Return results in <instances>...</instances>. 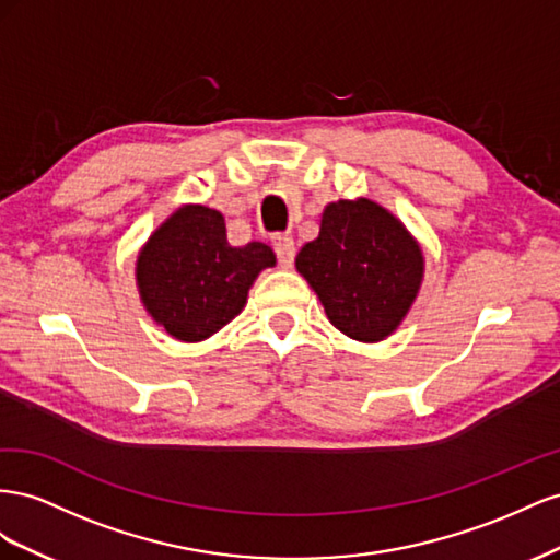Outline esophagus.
Wrapping results in <instances>:
<instances>
[{"mask_svg": "<svg viewBox=\"0 0 560 560\" xmlns=\"http://www.w3.org/2000/svg\"><path fill=\"white\" fill-rule=\"evenodd\" d=\"M275 253H277V260H279V265L289 269V267L293 265V260H295V242H293V238H291L289 234L277 236V242H275Z\"/></svg>", "mask_w": 560, "mask_h": 560, "instance_id": "esophagus-1", "label": "esophagus"}]
</instances>
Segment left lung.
Segmentation results:
<instances>
[{"mask_svg":"<svg viewBox=\"0 0 560 560\" xmlns=\"http://www.w3.org/2000/svg\"><path fill=\"white\" fill-rule=\"evenodd\" d=\"M295 267L322 300L328 322L359 342H377L404 322L418 298L422 248L371 199L328 203L322 230L300 248Z\"/></svg>","mask_w":560,"mask_h":560,"instance_id":"left-lung-1","label":"left lung"}]
</instances>
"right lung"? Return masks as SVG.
Masks as SVG:
<instances>
[{"label":"right lung","mask_w":560,"mask_h":560,"mask_svg":"<svg viewBox=\"0 0 560 560\" xmlns=\"http://www.w3.org/2000/svg\"><path fill=\"white\" fill-rule=\"evenodd\" d=\"M277 255L267 244L232 246L225 218L189 203L162 222L136 262L140 300L159 326L183 342H201L244 310L248 289Z\"/></svg>","instance_id":"right-lung-1"}]
</instances>
